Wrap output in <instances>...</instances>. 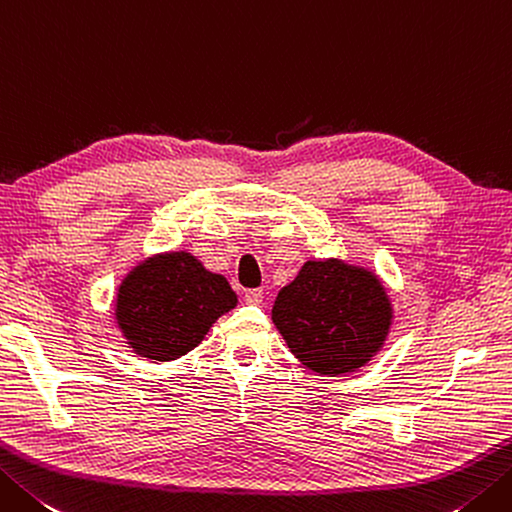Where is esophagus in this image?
I'll return each instance as SVG.
<instances>
[{"instance_id":"obj_1","label":"esophagus","mask_w":512,"mask_h":512,"mask_svg":"<svg viewBox=\"0 0 512 512\" xmlns=\"http://www.w3.org/2000/svg\"><path fill=\"white\" fill-rule=\"evenodd\" d=\"M244 302H246L248 306H259V304L264 302V290H262V288L246 290V295H244Z\"/></svg>"}]
</instances>
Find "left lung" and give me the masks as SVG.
<instances>
[{"label": "left lung", "instance_id": "1", "mask_svg": "<svg viewBox=\"0 0 512 512\" xmlns=\"http://www.w3.org/2000/svg\"><path fill=\"white\" fill-rule=\"evenodd\" d=\"M393 308L382 282L339 259L306 262L277 293L273 324L299 362L319 375H346L386 342Z\"/></svg>", "mask_w": 512, "mask_h": 512}]
</instances>
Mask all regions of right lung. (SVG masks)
I'll return each mask as SVG.
<instances>
[{"label": "right lung", "mask_w": 512, "mask_h": 512, "mask_svg": "<svg viewBox=\"0 0 512 512\" xmlns=\"http://www.w3.org/2000/svg\"><path fill=\"white\" fill-rule=\"evenodd\" d=\"M235 306L226 277L210 273L190 253H164L130 270L119 284L115 317L137 355L173 362Z\"/></svg>", "instance_id": "add662e5"}]
</instances>
